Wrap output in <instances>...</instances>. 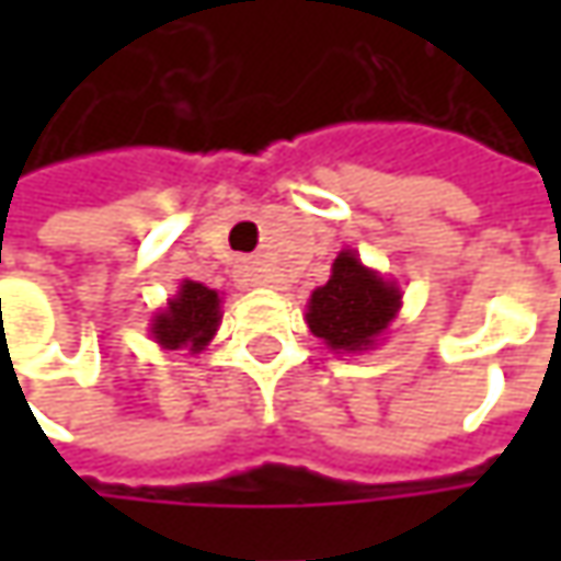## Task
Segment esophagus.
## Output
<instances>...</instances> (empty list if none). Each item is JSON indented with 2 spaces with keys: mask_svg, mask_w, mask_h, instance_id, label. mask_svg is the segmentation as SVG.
<instances>
[{
  "mask_svg": "<svg viewBox=\"0 0 561 561\" xmlns=\"http://www.w3.org/2000/svg\"><path fill=\"white\" fill-rule=\"evenodd\" d=\"M237 280H240L243 287H262V284H265L255 265H240V271H237Z\"/></svg>",
  "mask_w": 561,
  "mask_h": 561,
  "instance_id": "esophagus-1",
  "label": "esophagus"
}]
</instances>
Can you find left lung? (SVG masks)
Returning a JSON list of instances; mask_svg holds the SVG:
<instances>
[{"mask_svg":"<svg viewBox=\"0 0 561 561\" xmlns=\"http://www.w3.org/2000/svg\"><path fill=\"white\" fill-rule=\"evenodd\" d=\"M402 293L377 271L365 268L353 249L334 259L331 280L309 299V331L321 336L336 353H362L375 346L377 336L397 318Z\"/></svg>","mask_w":561,"mask_h":561,"instance_id":"left-lung-1","label":"left lung"}]
</instances>
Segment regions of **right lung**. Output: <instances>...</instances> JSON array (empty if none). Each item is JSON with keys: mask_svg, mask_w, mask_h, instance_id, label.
<instances>
[{"mask_svg": "<svg viewBox=\"0 0 561 561\" xmlns=\"http://www.w3.org/2000/svg\"><path fill=\"white\" fill-rule=\"evenodd\" d=\"M221 324V299L205 284L184 280L174 299L152 318V336L162 350H190L199 353L208 346Z\"/></svg>", "mask_w": 561, "mask_h": 561, "instance_id": "add662e5", "label": "right lung"}]
</instances>
